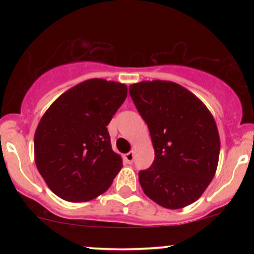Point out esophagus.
<instances>
[{
	"label": "esophagus",
	"mask_w": 254,
	"mask_h": 254,
	"mask_svg": "<svg viewBox=\"0 0 254 254\" xmlns=\"http://www.w3.org/2000/svg\"><path fill=\"white\" fill-rule=\"evenodd\" d=\"M124 160H125V162H127V164H132L133 162V151H130V153L125 154Z\"/></svg>",
	"instance_id": "34e87169"
}]
</instances>
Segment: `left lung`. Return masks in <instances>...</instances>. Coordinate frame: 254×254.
<instances>
[{"label": "left lung", "mask_w": 254, "mask_h": 254, "mask_svg": "<svg viewBox=\"0 0 254 254\" xmlns=\"http://www.w3.org/2000/svg\"><path fill=\"white\" fill-rule=\"evenodd\" d=\"M149 127L155 159L139 171L142 190L167 209L190 205L215 176L220 136L210 111L190 90L171 81H142L129 87Z\"/></svg>", "instance_id": "8db88e82"}]
</instances>
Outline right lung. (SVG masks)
<instances>
[{
    "label": "right lung",
    "instance_id": "right-lung-1",
    "mask_svg": "<svg viewBox=\"0 0 254 254\" xmlns=\"http://www.w3.org/2000/svg\"><path fill=\"white\" fill-rule=\"evenodd\" d=\"M127 95L123 83L92 78L63 93L44 113L34 133V160L60 198L87 202L111 186L123 161L106 127Z\"/></svg>",
    "mask_w": 254,
    "mask_h": 254
}]
</instances>
